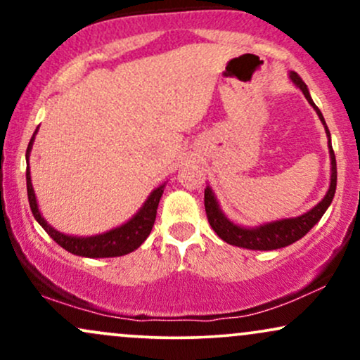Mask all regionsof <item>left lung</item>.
Here are the masks:
<instances>
[{"label":"left lung","instance_id":"8db88e82","mask_svg":"<svg viewBox=\"0 0 360 360\" xmlns=\"http://www.w3.org/2000/svg\"><path fill=\"white\" fill-rule=\"evenodd\" d=\"M291 79L298 88L303 91V94L307 96V100L313 108L316 110L318 117L326 128V137H328V147H330V157H332V181H330L328 193L325 194L323 200L318 203L315 208L309 210L308 213L301 214L296 218H288V220H279L274 223H267V225L257 226V229H242V226L233 225L232 221L226 220L223 217V213L218 208L217 200H214L212 189H205V210L206 217H208L210 225L214 230V233L221 238L223 242L230 243L235 247H243V249H252V250H274L281 249V247H286L300 240L301 237H304L309 230L315 226L323 213L326 212L330 203H332L333 196H335V188H337V162H335V154H333L332 143H330V131L326 127L323 115L318 110V106L313 103L311 96H309L307 84L296 72H291Z\"/></svg>","mask_w":360,"mask_h":360}]
</instances>
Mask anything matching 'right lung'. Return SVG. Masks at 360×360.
Instances as JSON below:
<instances>
[{
    "label": "right lung",
    "instance_id": "obj_1",
    "mask_svg": "<svg viewBox=\"0 0 360 360\" xmlns=\"http://www.w3.org/2000/svg\"><path fill=\"white\" fill-rule=\"evenodd\" d=\"M32 143H34V137H32L30 143L27 148V157L30 152ZM27 193H28V203H30V210L34 213L35 220L42 225V229L51 235L53 242L59 243L62 249L71 252L74 255H82V257H118V255H125L128 252L139 249L142 242L146 240L150 233L152 226H154L157 206H159V200L164 193V186L157 188L152 191L148 200L143 203L140 212L131 218L125 225L118 226V229L110 230V232L96 235V237H68V235L57 232L47 221L40 217L39 208H37V200L34 188H32L30 171L27 167Z\"/></svg>",
    "mask_w": 360,
    "mask_h": 360
}]
</instances>
